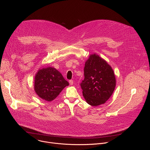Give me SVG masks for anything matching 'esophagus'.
Returning <instances> with one entry per match:
<instances>
[{
    "mask_svg": "<svg viewBox=\"0 0 150 150\" xmlns=\"http://www.w3.org/2000/svg\"><path fill=\"white\" fill-rule=\"evenodd\" d=\"M69 84H70L71 85H72L74 84V81H73V80H69Z\"/></svg>",
    "mask_w": 150,
    "mask_h": 150,
    "instance_id": "34e87169",
    "label": "esophagus"
}]
</instances>
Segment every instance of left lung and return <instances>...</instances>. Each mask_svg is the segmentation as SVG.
<instances>
[{
  "mask_svg": "<svg viewBox=\"0 0 150 150\" xmlns=\"http://www.w3.org/2000/svg\"><path fill=\"white\" fill-rule=\"evenodd\" d=\"M83 72L84 79L80 85L87 103L93 106L105 103L116 87V78L112 67L94 54L85 62Z\"/></svg>",
  "mask_w": 150,
  "mask_h": 150,
  "instance_id": "obj_1",
  "label": "left lung"
}]
</instances>
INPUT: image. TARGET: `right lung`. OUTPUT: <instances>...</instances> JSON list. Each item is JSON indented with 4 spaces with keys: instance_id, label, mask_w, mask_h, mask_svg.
Wrapping results in <instances>:
<instances>
[{
    "instance_id": "right-lung-1",
    "label": "right lung",
    "mask_w": 150,
    "mask_h": 150,
    "mask_svg": "<svg viewBox=\"0 0 150 150\" xmlns=\"http://www.w3.org/2000/svg\"><path fill=\"white\" fill-rule=\"evenodd\" d=\"M69 82L55 68L48 67L40 69L35 76L34 90L42 99L51 101L55 99Z\"/></svg>"
}]
</instances>
